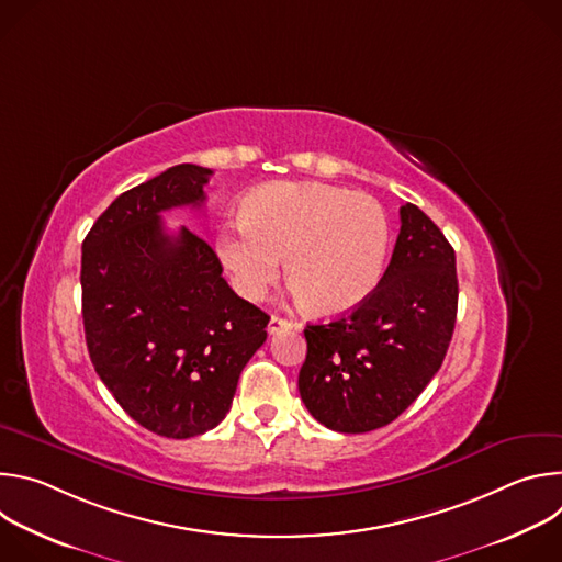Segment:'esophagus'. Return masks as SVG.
I'll return each instance as SVG.
<instances>
[{
	"mask_svg": "<svg viewBox=\"0 0 562 562\" xmlns=\"http://www.w3.org/2000/svg\"><path fill=\"white\" fill-rule=\"evenodd\" d=\"M284 329H297V325L291 323V319H286V317H280V315H273L269 319V334H280Z\"/></svg>",
	"mask_w": 562,
	"mask_h": 562,
	"instance_id": "obj_1",
	"label": "esophagus"
}]
</instances>
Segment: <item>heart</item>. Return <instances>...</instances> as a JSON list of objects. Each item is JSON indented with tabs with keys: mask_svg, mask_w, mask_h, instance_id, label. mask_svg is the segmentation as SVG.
Here are the masks:
<instances>
[{
	"mask_svg": "<svg viewBox=\"0 0 562 562\" xmlns=\"http://www.w3.org/2000/svg\"><path fill=\"white\" fill-rule=\"evenodd\" d=\"M235 289L258 300L280 276L313 315H340L380 284L391 224L378 200L323 182H273L251 191L243 222L217 235Z\"/></svg>",
	"mask_w": 562,
	"mask_h": 562,
	"instance_id": "1",
	"label": "heart"
}]
</instances>
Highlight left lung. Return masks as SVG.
<instances>
[{"instance_id": "left-lung-1", "label": "left lung", "mask_w": 562, "mask_h": 562, "mask_svg": "<svg viewBox=\"0 0 562 562\" xmlns=\"http://www.w3.org/2000/svg\"><path fill=\"white\" fill-rule=\"evenodd\" d=\"M458 311L456 254L416 204L375 291L329 325H306L297 389L308 414L340 434L393 423L425 391L449 349Z\"/></svg>"}]
</instances>
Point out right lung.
<instances>
[{
  "label": "right lung",
  "mask_w": 562,
  "mask_h": 562,
  "mask_svg": "<svg viewBox=\"0 0 562 562\" xmlns=\"http://www.w3.org/2000/svg\"><path fill=\"white\" fill-rule=\"evenodd\" d=\"M211 169L178 165L122 193L82 245V317L91 362L144 429L193 438L231 409L269 315L239 297L204 237L167 233L162 211L200 209Z\"/></svg>",
  "instance_id": "add662e5"
}]
</instances>
